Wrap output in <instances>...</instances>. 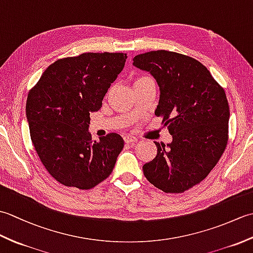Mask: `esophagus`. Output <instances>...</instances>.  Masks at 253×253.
Here are the masks:
<instances>
[{
  "mask_svg": "<svg viewBox=\"0 0 253 253\" xmlns=\"http://www.w3.org/2000/svg\"><path fill=\"white\" fill-rule=\"evenodd\" d=\"M124 140H125V142H126V143H130V144H132V143L137 142L138 139H137L136 137H133V136L126 135L125 137H124Z\"/></svg>",
  "mask_w": 253,
  "mask_h": 253,
  "instance_id": "1",
  "label": "esophagus"
}]
</instances>
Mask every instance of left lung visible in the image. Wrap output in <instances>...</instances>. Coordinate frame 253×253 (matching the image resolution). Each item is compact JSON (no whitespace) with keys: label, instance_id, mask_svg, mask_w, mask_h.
<instances>
[{"label":"left lung","instance_id":"obj_1","mask_svg":"<svg viewBox=\"0 0 253 253\" xmlns=\"http://www.w3.org/2000/svg\"><path fill=\"white\" fill-rule=\"evenodd\" d=\"M160 87L155 115L173 137L142 166L146 178L166 193H180L202 181L228 141L229 106L224 89L208 68L190 56L159 50L133 57Z\"/></svg>","mask_w":253,"mask_h":253}]
</instances>
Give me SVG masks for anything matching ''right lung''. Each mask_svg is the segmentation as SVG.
Masks as SVG:
<instances>
[{
	"instance_id": "add662e5",
	"label": "right lung",
	"mask_w": 253,
	"mask_h": 253,
	"mask_svg": "<svg viewBox=\"0 0 253 253\" xmlns=\"http://www.w3.org/2000/svg\"><path fill=\"white\" fill-rule=\"evenodd\" d=\"M124 53H83L57 60L29 91L26 115L32 144L45 169L67 187L87 190L113 171L124 140L112 132L92 141L90 113L101 109L125 66Z\"/></svg>"
}]
</instances>
